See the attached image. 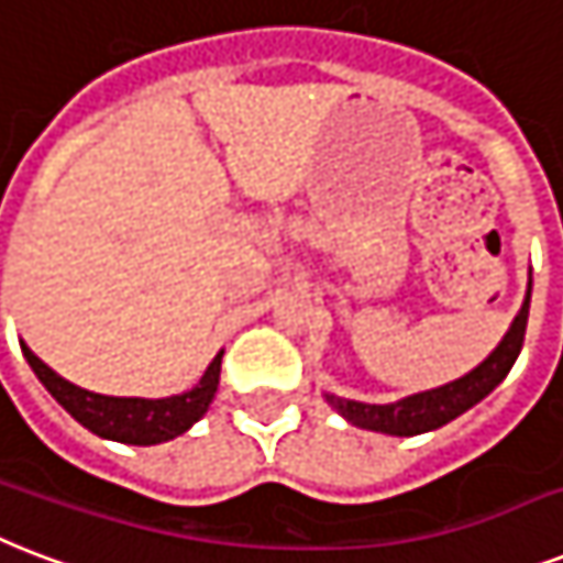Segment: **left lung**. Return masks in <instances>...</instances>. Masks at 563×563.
Wrapping results in <instances>:
<instances>
[{"mask_svg":"<svg viewBox=\"0 0 563 563\" xmlns=\"http://www.w3.org/2000/svg\"><path fill=\"white\" fill-rule=\"evenodd\" d=\"M529 302H531V276H529V294L522 302L520 313L514 317L511 329L503 338V343L487 355L476 369H470L467 376L455 378L443 387L434 390H422V394L405 396L399 402L390 405H367L355 402V399H343V396L325 394V402L334 411L346 417L352 426L369 431H382V434H396V438H413L422 431L440 429L449 420H455L473 405L482 402L508 373H511L514 361L520 355L522 341H526V322H529Z\"/></svg>","mask_w":563,"mask_h":563,"instance_id":"obj_1","label":"left lung"}]
</instances>
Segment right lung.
<instances>
[{
  "label": "right lung",
  "mask_w": 563,
  "mask_h": 563,
  "mask_svg": "<svg viewBox=\"0 0 563 563\" xmlns=\"http://www.w3.org/2000/svg\"><path fill=\"white\" fill-rule=\"evenodd\" d=\"M20 346H23V355L29 367L34 369V376L41 378L43 387L55 396V402L73 420H78L99 438L132 443V446H152V443H164V440L185 434L208 411V405L217 394V385H220L222 352H217V358L208 364L199 385L187 394L167 396V399L90 394V390L73 385L67 378H60L55 369L46 367L25 343H20Z\"/></svg>",
  "instance_id": "right-lung-1"
}]
</instances>
